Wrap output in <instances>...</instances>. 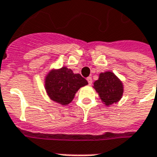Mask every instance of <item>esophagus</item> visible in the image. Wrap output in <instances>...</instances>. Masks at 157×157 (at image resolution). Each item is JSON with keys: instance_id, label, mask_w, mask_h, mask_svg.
Here are the masks:
<instances>
[{"instance_id": "esophagus-1", "label": "esophagus", "mask_w": 157, "mask_h": 157, "mask_svg": "<svg viewBox=\"0 0 157 157\" xmlns=\"http://www.w3.org/2000/svg\"><path fill=\"white\" fill-rule=\"evenodd\" d=\"M86 81L88 82L89 85H92V77H90V76H89V77H87V78H86Z\"/></svg>"}]
</instances>
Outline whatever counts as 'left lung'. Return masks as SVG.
Wrapping results in <instances>:
<instances>
[{
  "mask_svg": "<svg viewBox=\"0 0 157 157\" xmlns=\"http://www.w3.org/2000/svg\"><path fill=\"white\" fill-rule=\"evenodd\" d=\"M93 84V87L98 93L99 98L106 106L112 105L121 99L124 86L114 73L111 71L100 73L98 80Z\"/></svg>",
  "mask_w": 157,
  "mask_h": 157,
  "instance_id": "1",
  "label": "left lung"
}]
</instances>
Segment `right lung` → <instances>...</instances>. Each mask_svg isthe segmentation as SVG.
<instances>
[{
  "instance_id": "right-lung-1",
  "label": "right lung",
  "mask_w": 157,
  "mask_h": 157,
  "mask_svg": "<svg viewBox=\"0 0 157 157\" xmlns=\"http://www.w3.org/2000/svg\"><path fill=\"white\" fill-rule=\"evenodd\" d=\"M88 82L80 74H74L71 69L62 67L51 70L45 76V90L49 98L61 105H67L79 89Z\"/></svg>"
}]
</instances>
